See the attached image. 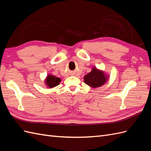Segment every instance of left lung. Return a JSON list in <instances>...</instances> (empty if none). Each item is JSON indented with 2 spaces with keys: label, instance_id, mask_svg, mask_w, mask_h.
<instances>
[{
  "label": "left lung",
  "instance_id": "obj_1",
  "mask_svg": "<svg viewBox=\"0 0 151 151\" xmlns=\"http://www.w3.org/2000/svg\"><path fill=\"white\" fill-rule=\"evenodd\" d=\"M84 79L86 84L93 88H98L103 85L106 81L103 72L99 71L96 68H93L92 71L86 75Z\"/></svg>",
  "mask_w": 151,
  "mask_h": 151
}]
</instances>
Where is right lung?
<instances>
[{"mask_svg": "<svg viewBox=\"0 0 151 151\" xmlns=\"http://www.w3.org/2000/svg\"><path fill=\"white\" fill-rule=\"evenodd\" d=\"M60 81L61 80L60 78H58V77H55L52 75L48 76L46 79L47 85L51 88L58 86L59 83H60Z\"/></svg>", "mask_w": 151, "mask_h": 151, "instance_id": "add662e5", "label": "right lung"}]
</instances>
